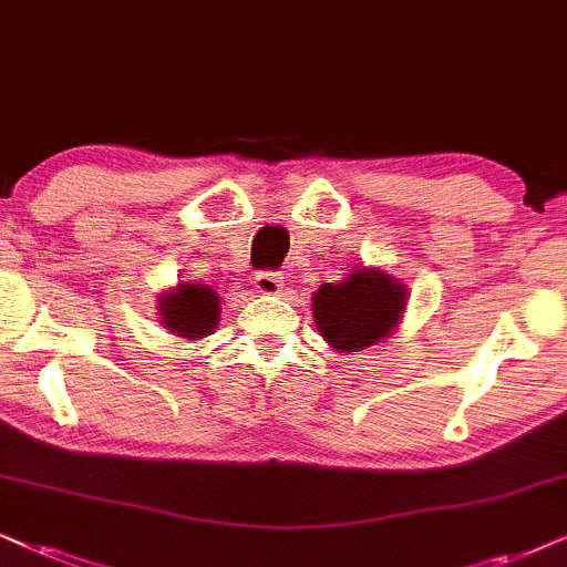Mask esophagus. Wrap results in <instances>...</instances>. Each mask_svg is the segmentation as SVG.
<instances>
[{
	"label": "esophagus",
	"instance_id": "1",
	"mask_svg": "<svg viewBox=\"0 0 567 567\" xmlns=\"http://www.w3.org/2000/svg\"><path fill=\"white\" fill-rule=\"evenodd\" d=\"M282 275L271 269H261L254 275V288L261 292V296H277L279 288H282Z\"/></svg>",
	"mask_w": 567,
	"mask_h": 567
}]
</instances>
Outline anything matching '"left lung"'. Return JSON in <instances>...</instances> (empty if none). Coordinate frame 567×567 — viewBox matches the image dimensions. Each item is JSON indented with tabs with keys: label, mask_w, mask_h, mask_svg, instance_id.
I'll return each instance as SVG.
<instances>
[{
	"label": "left lung",
	"mask_w": 567,
	"mask_h": 567,
	"mask_svg": "<svg viewBox=\"0 0 567 567\" xmlns=\"http://www.w3.org/2000/svg\"><path fill=\"white\" fill-rule=\"evenodd\" d=\"M406 292L396 279L375 269L354 271L339 285H321L313 296V319L334 350L358 352L381 342L404 311Z\"/></svg>",
	"instance_id": "obj_1"
}]
</instances>
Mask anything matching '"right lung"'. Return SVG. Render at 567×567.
Instances as JSON below:
<instances>
[{
    "instance_id": "obj_1",
    "label": "right lung",
    "mask_w": 567,
    "mask_h": 567,
    "mask_svg": "<svg viewBox=\"0 0 567 567\" xmlns=\"http://www.w3.org/2000/svg\"><path fill=\"white\" fill-rule=\"evenodd\" d=\"M161 316L173 334L186 339L207 337L217 327L220 303L205 285H181L176 292H168L161 300Z\"/></svg>"
}]
</instances>
